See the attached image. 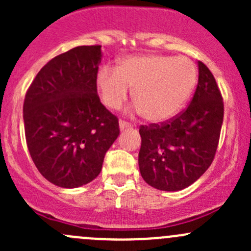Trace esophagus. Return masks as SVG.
Segmentation results:
<instances>
[{"label":"esophagus","mask_w":251,"mask_h":251,"mask_svg":"<svg viewBox=\"0 0 251 251\" xmlns=\"http://www.w3.org/2000/svg\"><path fill=\"white\" fill-rule=\"evenodd\" d=\"M119 127H120L121 131H124V130H126V128H130L131 124L127 123V121L120 120V121H119Z\"/></svg>","instance_id":"1"}]
</instances>
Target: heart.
I'll list each match as a JSON object with an SVG mask.
<instances>
[{"label": "heart", "mask_w": 251, "mask_h": 251, "mask_svg": "<svg viewBox=\"0 0 251 251\" xmlns=\"http://www.w3.org/2000/svg\"><path fill=\"white\" fill-rule=\"evenodd\" d=\"M198 73L187 57L142 54L123 58L115 70L104 67L96 76L100 100L119 109L132 88L137 110L151 123L173 119L184 107L197 85Z\"/></svg>", "instance_id": "b5f03b06"}]
</instances>
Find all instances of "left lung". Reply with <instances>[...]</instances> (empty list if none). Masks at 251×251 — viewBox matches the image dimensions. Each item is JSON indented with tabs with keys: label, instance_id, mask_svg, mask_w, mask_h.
Masks as SVG:
<instances>
[{
	"label": "left lung",
	"instance_id": "1",
	"mask_svg": "<svg viewBox=\"0 0 251 251\" xmlns=\"http://www.w3.org/2000/svg\"><path fill=\"white\" fill-rule=\"evenodd\" d=\"M197 90L188 108L166 123L141 126L138 165L144 181L160 191L187 188L211 165L224 121L214 75L198 62Z\"/></svg>",
	"mask_w": 251,
	"mask_h": 251
}]
</instances>
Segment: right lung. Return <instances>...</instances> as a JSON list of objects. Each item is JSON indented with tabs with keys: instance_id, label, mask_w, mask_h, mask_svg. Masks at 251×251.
Returning a JSON list of instances; mask_svg holds the SVG:
<instances>
[{
	"instance_id": "1",
	"label": "right lung",
	"mask_w": 251,
	"mask_h": 251,
	"mask_svg": "<svg viewBox=\"0 0 251 251\" xmlns=\"http://www.w3.org/2000/svg\"><path fill=\"white\" fill-rule=\"evenodd\" d=\"M100 46H78L42 68L24 100L25 138L40 174L62 188L93 181L118 138L119 121L100 103Z\"/></svg>"
}]
</instances>
